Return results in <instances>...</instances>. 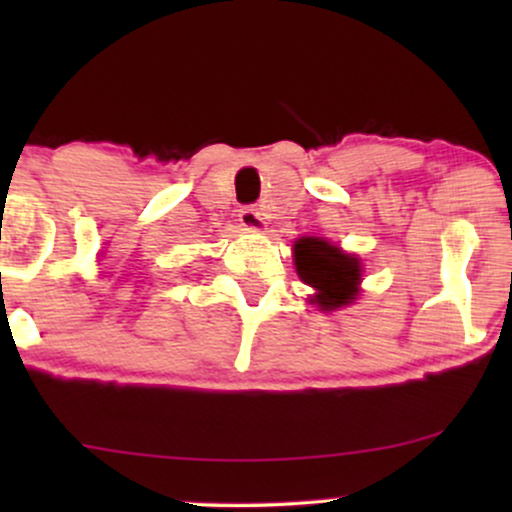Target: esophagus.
I'll list each match as a JSON object with an SVG mask.
<instances>
[{
    "label": "esophagus",
    "mask_w": 512,
    "mask_h": 512,
    "mask_svg": "<svg viewBox=\"0 0 512 512\" xmlns=\"http://www.w3.org/2000/svg\"><path fill=\"white\" fill-rule=\"evenodd\" d=\"M238 219H240V223H243L245 228H248V231H264V228H267V223H264L262 214L255 207H243V209H240L238 211Z\"/></svg>",
    "instance_id": "1"
}]
</instances>
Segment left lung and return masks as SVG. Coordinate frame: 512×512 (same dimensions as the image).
<instances>
[{"label": "left lung", "instance_id": "8db88e82", "mask_svg": "<svg viewBox=\"0 0 512 512\" xmlns=\"http://www.w3.org/2000/svg\"><path fill=\"white\" fill-rule=\"evenodd\" d=\"M296 272L317 291L315 303L325 310L342 308L358 296L361 264L358 257L344 255L327 240L301 238L293 245Z\"/></svg>", "mask_w": 512, "mask_h": 512}]
</instances>
